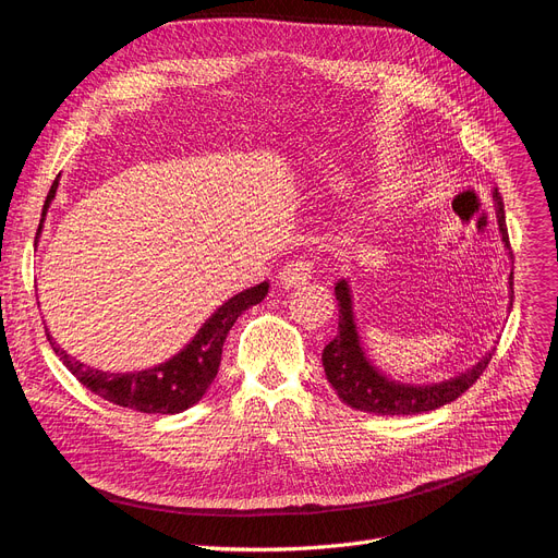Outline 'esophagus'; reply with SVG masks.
Here are the masks:
<instances>
[{"label":"esophagus","mask_w":558,"mask_h":558,"mask_svg":"<svg viewBox=\"0 0 558 558\" xmlns=\"http://www.w3.org/2000/svg\"><path fill=\"white\" fill-rule=\"evenodd\" d=\"M311 272H314V267H311V263L304 258L286 263L279 272V286L281 288H298L311 279Z\"/></svg>","instance_id":"34e87169"}]
</instances>
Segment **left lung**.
Instances as JSON below:
<instances>
[{"label": "left lung", "instance_id": "8db88e82", "mask_svg": "<svg viewBox=\"0 0 558 558\" xmlns=\"http://www.w3.org/2000/svg\"><path fill=\"white\" fill-rule=\"evenodd\" d=\"M493 202L497 210V225L501 233L504 247L510 254V242L506 231V215H504V198L499 190L493 192ZM512 258V254H510ZM508 308L512 306V272L508 277ZM333 295L339 300V333L333 337L323 350V366L327 383L345 405L352 410H362L380 416H396V414H421L430 412L441 405L451 403L458 396L470 389L485 366L493 360V350H487L481 360L466 368L464 373L449 377V380L433 383V385H408L398 383L387 373L377 368L362 348L360 329H356L354 318V304H352V288L348 279H339L333 286Z\"/></svg>", "mask_w": 558, "mask_h": 558}]
</instances>
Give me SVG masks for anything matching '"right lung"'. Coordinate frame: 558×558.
I'll return each mask as SVG.
<instances>
[{"instance_id":"add662e5","label":"right lung","mask_w":558,"mask_h":558,"mask_svg":"<svg viewBox=\"0 0 558 558\" xmlns=\"http://www.w3.org/2000/svg\"><path fill=\"white\" fill-rule=\"evenodd\" d=\"M59 175L54 178V183L48 192L46 206H43V217H40L36 238L40 235L43 219H46L48 208L54 202ZM267 288H270V283L263 281L227 300L202 327H198V331L183 350H178L173 356H169L167 362L144 371L109 373V371L86 366L84 362H77L73 354L65 352L54 341V337L48 329L46 331H48V341L59 360L63 362V366L96 396L109 400V403L114 405L144 412V414H178L196 405L198 400L206 396L219 371L221 348H225L229 329L233 327V323L238 320L242 311H247L254 304L263 302V298L267 295Z\"/></svg>"}]
</instances>
